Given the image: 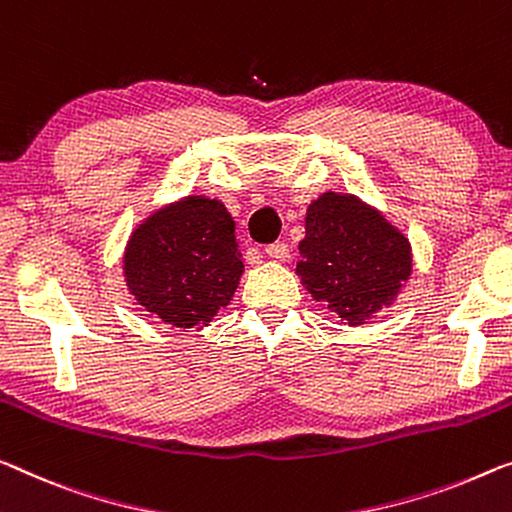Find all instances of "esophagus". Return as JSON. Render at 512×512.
<instances>
[{
    "mask_svg": "<svg viewBox=\"0 0 512 512\" xmlns=\"http://www.w3.org/2000/svg\"><path fill=\"white\" fill-rule=\"evenodd\" d=\"M265 254L274 258V261H286V258L290 256V247L286 245V242H272V245L265 247Z\"/></svg>",
    "mask_w": 512,
    "mask_h": 512,
    "instance_id": "34e87169",
    "label": "esophagus"
}]
</instances>
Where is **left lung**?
Instances as JSON below:
<instances>
[{"mask_svg": "<svg viewBox=\"0 0 512 512\" xmlns=\"http://www.w3.org/2000/svg\"><path fill=\"white\" fill-rule=\"evenodd\" d=\"M304 229L297 277L350 327L391 306L412 277L410 240L355 194H320L306 210Z\"/></svg>", "mask_w": 512, "mask_h": 512, "instance_id": "obj_1", "label": "left lung"}]
</instances>
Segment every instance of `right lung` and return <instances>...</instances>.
Wrapping results in <instances>:
<instances>
[{
  "instance_id": "add662e5",
  "label": "right lung",
  "mask_w": 512,
  "mask_h": 512,
  "mask_svg": "<svg viewBox=\"0 0 512 512\" xmlns=\"http://www.w3.org/2000/svg\"><path fill=\"white\" fill-rule=\"evenodd\" d=\"M219 199L183 196L132 231L123 277L137 304L176 329L203 327L229 306L245 263Z\"/></svg>"
}]
</instances>
